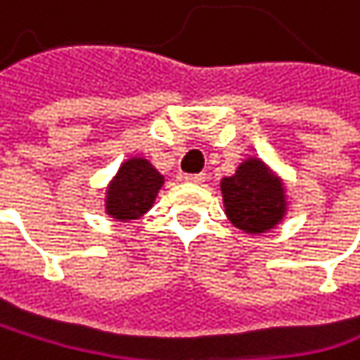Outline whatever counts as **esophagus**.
<instances>
[{
  "mask_svg": "<svg viewBox=\"0 0 360 360\" xmlns=\"http://www.w3.org/2000/svg\"><path fill=\"white\" fill-rule=\"evenodd\" d=\"M205 178H207L205 174H186L184 176V180L191 182V184H201V182H205Z\"/></svg>",
  "mask_w": 360,
  "mask_h": 360,
  "instance_id": "1",
  "label": "esophagus"
}]
</instances>
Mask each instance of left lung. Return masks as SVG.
Here are the masks:
<instances>
[{
    "label": "left lung",
    "mask_w": 360,
    "mask_h": 360,
    "mask_svg": "<svg viewBox=\"0 0 360 360\" xmlns=\"http://www.w3.org/2000/svg\"><path fill=\"white\" fill-rule=\"evenodd\" d=\"M224 214L246 233H267L282 220L286 197L280 178L259 159H246L238 172L220 182Z\"/></svg>",
    "instance_id": "1"
}]
</instances>
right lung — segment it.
<instances>
[{
  "mask_svg": "<svg viewBox=\"0 0 360 360\" xmlns=\"http://www.w3.org/2000/svg\"><path fill=\"white\" fill-rule=\"evenodd\" d=\"M161 186L163 176L146 159H129L108 186L105 212L116 220H136L153 207Z\"/></svg>",
  "mask_w": 360,
  "mask_h": 360,
  "instance_id": "obj_1",
  "label": "right lung"
}]
</instances>
